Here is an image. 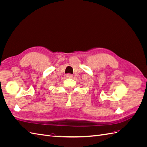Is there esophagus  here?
<instances>
[{
    "label": "esophagus",
    "mask_w": 147,
    "mask_h": 147,
    "mask_svg": "<svg viewBox=\"0 0 147 147\" xmlns=\"http://www.w3.org/2000/svg\"><path fill=\"white\" fill-rule=\"evenodd\" d=\"M72 77H73V75L72 74H66V77L67 78H72Z\"/></svg>",
    "instance_id": "obj_1"
}]
</instances>
